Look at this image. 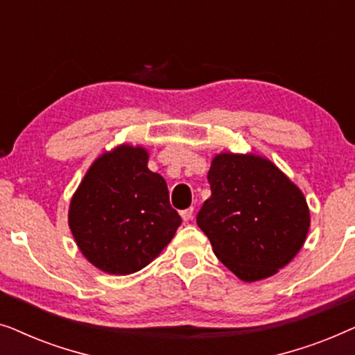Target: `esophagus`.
<instances>
[{
  "label": "esophagus",
  "mask_w": 355,
  "mask_h": 355,
  "mask_svg": "<svg viewBox=\"0 0 355 355\" xmlns=\"http://www.w3.org/2000/svg\"><path fill=\"white\" fill-rule=\"evenodd\" d=\"M192 216H193V208L191 207V208H187V210H182L181 211V218H182V221H191L192 220Z\"/></svg>",
  "instance_id": "esophagus-1"
}]
</instances>
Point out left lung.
Instances as JSON below:
<instances>
[{"mask_svg":"<svg viewBox=\"0 0 355 355\" xmlns=\"http://www.w3.org/2000/svg\"><path fill=\"white\" fill-rule=\"evenodd\" d=\"M208 182L211 197L197 225L237 278H270L299 254L310 227L307 200L271 159L221 152L211 159Z\"/></svg>","mask_w":355,"mask_h":355,"instance_id":"1","label":"left lung"}]
</instances>
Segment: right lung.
Wrapping results in <instances>:
<instances>
[{
	"mask_svg": "<svg viewBox=\"0 0 355 355\" xmlns=\"http://www.w3.org/2000/svg\"><path fill=\"white\" fill-rule=\"evenodd\" d=\"M142 145L103 152L76 189L67 223L82 255L108 275H130L162 254L181 226L166 181Z\"/></svg>",
	"mask_w": 355,
	"mask_h": 355,
	"instance_id": "add662e5",
	"label": "right lung"
}]
</instances>
